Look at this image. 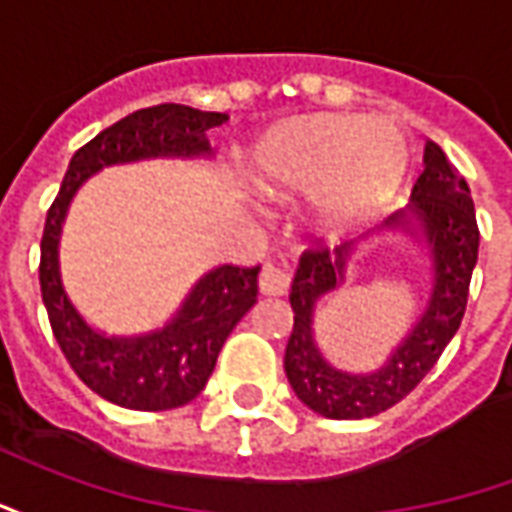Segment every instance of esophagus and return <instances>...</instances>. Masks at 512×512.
I'll return each mask as SVG.
<instances>
[{"mask_svg":"<svg viewBox=\"0 0 512 512\" xmlns=\"http://www.w3.org/2000/svg\"><path fill=\"white\" fill-rule=\"evenodd\" d=\"M290 288V271L274 263H266L260 271V293L263 296H282Z\"/></svg>","mask_w":512,"mask_h":512,"instance_id":"obj_1","label":"esophagus"}]
</instances>
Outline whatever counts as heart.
Instances as JSON below:
<instances>
[{
	"mask_svg": "<svg viewBox=\"0 0 512 512\" xmlns=\"http://www.w3.org/2000/svg\"><path fill=\"white\" fill-rule=\"evenodd\" d=\"M408 172L406 136L362 115H307L271 128L246 161L263 197L293 200L315 191L323 230L343 233L376 219Z\"/></svg>",
	"mask_w": 512,
	"mask_h": 512,
	"instance_id": "b5f03b06",
	"label": "heart"
}]
</instances>
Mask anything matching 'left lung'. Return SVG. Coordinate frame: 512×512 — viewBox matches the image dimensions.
Wrapping results in <instances>:
<instances>
[{
  "instance_id": "8db88e82",
  "label": "left lung",
  "mask_w": 512,
  "mask_h": 512,
  "mask_svg": "<svg viewBox=\"0 0 512 512\" xmlns=\"http://www.w3.org/2000/svg\"><path fill=\"white\" fill-rule=\"evenodd\" d=\"M386 230L417 235L430 257L433 288L425 312L373 373H343L323 359L312 318L315 304L345 282L354 241L307 249L290 285L293 332L285 348V373L301 403L329 419L376 417L400 403L439 362L461 326L472 282L480 230L463 175L436 142L425 145V169L414 183L411 205L392 213Z\"/></svg>"
}]
</instances>
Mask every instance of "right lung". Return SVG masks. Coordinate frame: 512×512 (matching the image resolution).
<instances>
[{
	"instance_id": "obj_1",
	"label": "right lung",
	"mask_w": 512,
	"mask_h": 512,
	"mask_svg": "<svg viewBox=\"0 0 512 512\" xmlns=\"http://www.w3.org/2000/svg\"><path fill=\"white\" fill-rule=\"evenodd\" d=\"M227 123L222 112L158 104L104 128L73 153L40 238V296L51 332L73 373L109 403L134 411H167L200 395L235 323L257 301L260 266H219L191 288L175 318L150 334L106 337L73 307L60 277V233L73 194L98 169L158 156H205L208 131Z\"/></svg>"
}]
</instances>
